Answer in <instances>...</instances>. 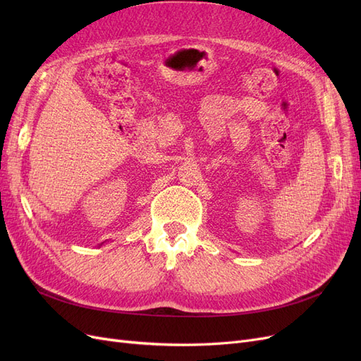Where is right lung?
Here are the masks:
<instances>
[{"label": "right lung", "mask_w": 361, "mask_h": 361, "mask_svg": "<svg viewBox=\"0 0 361 361\" xmlns=\"http://www.w3.org/2000/svg\"><path fill=\"white\" fill-rule=\"evenodd\" d=\"M102 244H104V243H102ZM102 244H101V245H102Z\"/></svg>", "instance_id": "right-lung-1"}]
</instances>
